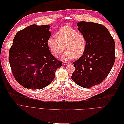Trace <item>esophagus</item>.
Returning <instances> with one entry per match:
<instances>
[{
	"label": "esophagus",
	"instance_id": "1",
	"mask_svg": "<svg viewBox=\"0 0 124 124\" xmlns=\"http://www.w3.org/2000/svg\"><path fill=\"white\" fill-rule=\"evenodd\" d=\"M69 64V62H63V65H68Z\"/></svg>",
	"mask_w": 124,
	"mask_h": 124
}]
</instances>
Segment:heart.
<instances>
[{"mask_svg":"<svg viewBox=\"0 0 124 124\" xmlns=\"http://www.w3.org/2000/svg\"><path fill=\"white\" fill-rule=\"evenodd\" d=\"M55 37H50L47 40V46L55 57H60L64 49L63 60L79 58L84 54L87 44L85 37L70 25L62 27L56 32Z\"/></svg>","mask_w":124,"mask_h":124,"instance_id":"1","label":"heart"}]
</instances>
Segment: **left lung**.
I'll return each mask as SVG.
<instances>
[{
    "label": "left lung",
    "mask_w": 124,
    "mask_h": 124,
    "mask_svg": "<svg viewBox=\"0 0 124 124\" xmlns=\"http://www.w3.org/2000/svg\"><path fill=\"white\" fill-rule=\"evenodd\" d=\"M77 26L87 44L84 54L73 62L75 69L71 79L79 86L89 88L102 83L111 71L115 61V42L101 24L81 21Z\"/></svg>",
    "instance_id": "8db88e82"
}]
</instances>
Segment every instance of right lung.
Masks as SVG:
<instances>
[{"label": "right lung", "instance_id": "obj_1", "mask_svg": "<svg viewBox=\"0 0 124 124\" xmlns=\"http://www.w3.org/2000/svg\"><path fill=\"white\" fill-rule=\"evenodd\" d=\"M50 26L33 24L18 31L15 36L9 54L13 75L23 87L43 88L55 77L62 62L50 53L47 40L51 33Z\"/></svg>", "mask_w": 124, "mask_h": 124}]
</instances>
